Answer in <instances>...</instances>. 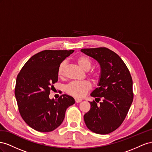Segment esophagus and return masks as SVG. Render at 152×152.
Segmentation results:
<instances>
[{
    "mask_svg": "<svg viewBox=\"0 0 152 152\" xmlns=\"http://www.w3.org/2000/svg\"><path fill=\"white\" fill-rule=\"evenodd\" d=\"M82 101V99H80V98H75V102L76 103H79L81 102Z\"/></svg>",
    "mask_w": 152,
    "mask_h": 152,
    "instance_id": "obj_1",
    "label": "esophagus"
}]
</instances>
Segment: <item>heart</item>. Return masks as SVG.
<instances>
[{
	"mask_svg": "<svg viewBox=\"0 0 152 152\" xmlns=\"http://www.w3.org/2000/svg\"><path fill=\"white\" fill-rule=\"evenodd\" d=\"M76 62L79 66L84 71H88L92 66L91 60L86 56H80L76 58ZM65 62H62L60 64L58 69V76L62 77L64 75L65 67ZM99 72L97 71H92L90 72V76L94 79H97L99 77ZM91 88V84L87 81H72L69 83L66 87V92L72 96L81 97L86 94V93Z\"/></svg>",
	"mask_w": 152,
	"mask_h": 152,
	"instance_id": "1",
	"label": "heart"
}]
</instances>
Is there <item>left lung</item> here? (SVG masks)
Segmentation results:
<instances>
[{
	"instance_id": "left-lung-1",
	"label": "left lung",
	"mask_w": 152,
	"mask_h": 152,
	"mask_svg": "<svg viewBox=\"0 0 152 152\" xmlns=\"http://www.w3.org/2000/svg\"><path fill=\"white\" fill-rule=\"evenodd\" d=\"M81 51L97 60L100 65L98 88L90 95L97 98L98 102L101 98L103 99L99 105L96 100L90 102L91 107L84 115L85 122L91 131L107 134L120 126L132 104V77L122 58L110 49L84 48Z\"/></svg>"
}]
</instances>
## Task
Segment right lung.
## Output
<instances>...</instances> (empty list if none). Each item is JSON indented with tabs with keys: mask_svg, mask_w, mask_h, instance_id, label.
I'll return each instance as SVG.
<instances>
[{
	"mask_svg": "<svg viewBox=\"0 0 152 152\" xmlns=\"http://www.w3.org/2000/svg\"><path fill=\"white\" fill-rule=\"evenodd\" d=\"M75 50H44L33 55L17 76L15 94L20 113L28 126L41 132L53 131L65 118L67 108L75 103L64 94L50 99L58 81V69Z\"/></svg>",
	"mask_w": 152,
	"mask_h": 152,
	"instance_id": "right-lung-1",
	"label": "right lung"
}]
</instances>
